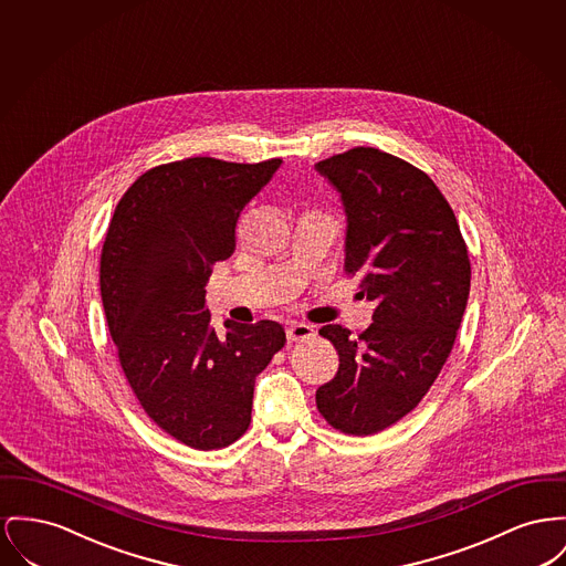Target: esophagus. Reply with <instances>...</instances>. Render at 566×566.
Returning a JSON list of instances; mask_svg holds the SVG:
<instances>
[{
  "mask_svg": "<svg viewBox=\"0 0 566 566\" xmlns=\"http://www.w3.org/2000/svg\"><path fill=\"white\" fill-rule=\"evenodd\" d=\"M312 335H314V327L307 325V323H291V325L286 327V337H289L291 342H300V339L312 337Z\"/></svg>",
  "mask_w": 566,
  "mask_h": 566,
  "instance_id": "esophagus-1",
  "label": "esophagus"
}]
</instances>
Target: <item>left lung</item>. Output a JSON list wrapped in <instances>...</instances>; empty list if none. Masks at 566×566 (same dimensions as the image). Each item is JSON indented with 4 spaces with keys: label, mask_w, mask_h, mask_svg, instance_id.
<instances>
[{
    "label": "left lung",
    "mask_w": 566,
    "mask_h": 566,
    "mask_svg": "<svg viewBox=\"0 0 566 566\" xmlns=\"http://www.w3.org/2000/svg\"><path fill=\"white\" fill-rule=\"evenodd\" d=\"M314 168L346 216L344 266L374 301L371 325L353 337L325 325L339 367L316 389L335 430L369 436L408 415L444 366L464 316L470 261L453 209L419 168L355 147Z\"/></svg>",
    "instance_id": "1"
}]
</instances>
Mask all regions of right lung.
I'll return each mask as SVG.
<instances>
[{
  "instance_id": "1",
  "label": "right lung",
  "mask_w": 566,
  "mask_h": 566,
  "mask_svg": "<svg viewBox=\"0 0 566 566\" xmlns=\"http://www.w3.org/2000/svg\"><path fill=\"white\" fill-rule=\"evenodd\" d=\"M282 160L188 158L140 175L102 245L101 295L119 364L145 412L179 442L222 449L250 426L256 376L284 346L275 321L211 327L205 286L234 227Z\"/></svg>"
}]
</instances>
